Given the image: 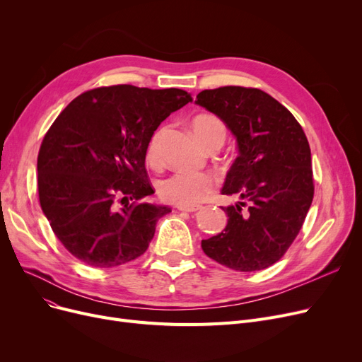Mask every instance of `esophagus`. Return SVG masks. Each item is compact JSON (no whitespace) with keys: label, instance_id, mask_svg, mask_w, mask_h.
I'll return each mask as SVG.
<instances>
[{"label":"esophagus","instance_id":"esophagus-1","mask_svg":"<svg viewBox=\"0 0 362 362\" xmlns=\"http://www.w3.org/2000/svg\"><path fill=\"white\" fill-rule=\"evenodd\" d=\"M201 205H179L177 210L183 211V213H197L201 210Z\"/></svg>","mask_w":362,"mask_h":362}]
</instances>
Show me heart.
I'll return each mask as SVG.
<instances>
[{
    "mask_svg": "<svg viewBox=\"0 0 362 362\" xmlns=\"http://www.w3.org/2000/svg\"><path fill=\"white\" fill-rule=\"evenodd\" d=\"M192 130L204 148L223 145L226 126L214 116H198L192 122ZM164 127L152 133L145 149L148 163L158 164ZM217 177L210 173H175L158 183V195L163 201L176 205H194L210 197L217 187Z\"/></svg>",
    "mask_w": 362,
    "mask_h": 362,
    "instance_id": "obj_1",
    "label": "heart"
}]
</instances>
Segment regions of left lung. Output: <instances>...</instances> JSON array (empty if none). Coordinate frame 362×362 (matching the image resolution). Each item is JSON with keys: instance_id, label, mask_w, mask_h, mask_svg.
<instances>
[{"instance_id": "1", "label": "left lung", "mask_w": 362, "mask_h": 362, "mask_svg": "<svg viewBox=\"0 0 362 362\" xmlns=\"http://www.w3.org/2000/svg\"><path fill=\"white\" fill-rule=\"evenodd\" d=\"M236 136L239 157L226 176V229L201 242L211 259L236 272L277 262L298 236L314 198L311 149L293 114L257 88L221 86L197 95Z\"/></svg>"}]
</instances>
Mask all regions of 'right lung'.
Masks as SVG:
<instances>
[{
	"label": "right lung",
	"instance_id": "1",
	"mask_svg": "<svg viewBox=\"0 0 362 362\" xmlns=\"http://www.w3.org/2000/svg\"><path fill=\"white\" fill-rule=\"evenodd\" d=\"M192 97L183 89L101 86L76 97L54 120L37 154V194L64 248L92 267L136 259L167 206L145 170L152 133Z\"/></svg>",
	"mask_w": 362,
	"mask_h": 362
}]
</instances>
